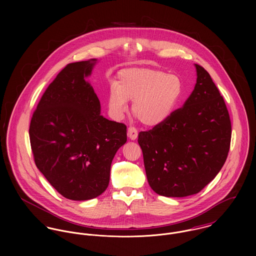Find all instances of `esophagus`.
Segmentation results:
<instances>
[{
	"mask_svg": "<svg viewBox=\"0 0 256 256\" xmlns=\"http://www.w3.org/2000/svg\"><path fill=\"white\" fill-rule=\"evenodd\" d=\"M128 137L131 140H136L138 137V131L134 127H129L128 128Z\"/></svg>",
	"mask_w": 256,
	"mask_h": 256,
	"instance_id": "obj_1",
	"label": "esophagus"
}]
</instances>
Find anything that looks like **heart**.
Segmentation results:
<instances>
[{"mask_svg": "<svg viewBox=\"0 0 256 256\" xmlns=\"http://www.w3.org/2000/svg\"><path fill=\"white\" fill-rule=\"evenodd\" d=\"M183 86L176 74L150 68L122 70L110 88L108 104L110 113L120 118L133 102V114L146 126H156L166 121L176 110Z\"/></svg>", "mask_w": 256, "mask_h": 256, "instance_id": "1", "label": "heart"}]
</instances>
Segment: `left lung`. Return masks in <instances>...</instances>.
Masks as SVG:
<instances>
[{
	"mask_svg": "<svg viewBox=\"0 0 256 256\" xmlns=\"http://www.w3.org/2000/svg\"><path fill=\"white\" fill-rule=\"evenodd\" d=\"M194 66L196 84L183 108L138 136L148 182L166 197L200 192L219 174L230 150L232 125L224 98L209 73Z\"/></svg>",
	"mask_w": 256,
	"mask_h": 256,
	"instance_id": "left-lung-1",
	"label": "left lung"
}]
</instances>
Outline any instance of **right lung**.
<instances>
[{
	"instance_id": "right-lung-1",
	"label": "right lung",
	"mask_w": 256,
	"mask_h": 256,
	"mask_svg": "<svg viewBox=\"0 0 256 256\" xmlns=\"http://www.w3.org/2000/svg\"><path fill=\"white\" fill-rule=\"evenodd\" d=\"M98 60L67 65L43 94L32 118L30 138L37 168L61 195L94 199L110 183L112 160L127 141L124 124L100 114L86 80Z\"/></svg>"
}]
</instances>
